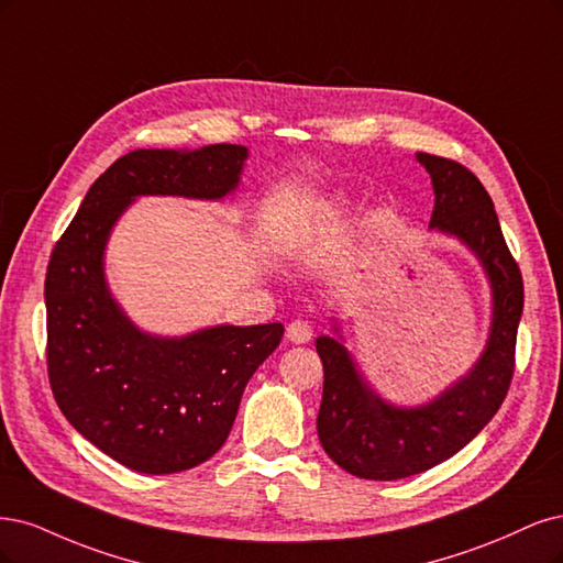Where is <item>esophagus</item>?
<instances>
[{"instance_id": "esophagus-1", "label": "esophagus", "mask_w": 563, "mask_h": 563, "mask_svg": "<svg viewBox=\"0 0 563 563\" xmlns=\"http://www.w3.org/2000/svg\"><path fill=\"white\" fill-rule=\"evenodd\" d=\"M287 339L292 343H308V341H311L313 339L311 322H306V320L289 322L287 324Z\"/></svg>"}]
</instances>
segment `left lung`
Instances as JSON below:
<instances>
[{"label": "left lung", "mask_w": 563, "mask_h": 563, "mask_svg": "<svg viewBox=\"0 0 563 563\" xmlns=\"http://www.w3.org/2000/svg\"><path fill=\"white\" fill-rule=\"evenodd\" d=\"M430 173V229L456 235L479 257L494 292L492 334L477 365L423 407H393L365 384L351 353L318 336L324 386L318 438L328 456L360 479H405L461 451L500 409L515 374L523 280L484 185L459 161L416 154Z\"/></svg>", "instance_id": "1"}]
</instances>
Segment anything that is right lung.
<instances>
[{"mask_svg": "<svg viewBox=\"0 0 563 563\" xmlns=\"http://www.w3.org/2000/svg\"><path fill=\"white\" fill-rule=\"evenodd\" d=\"M245 158L241 144L125 154L88 189L51 252L44 297L53 397L90 444L135 473H183L220 451L250 376L278 349L285 328L144 334L107 289V239L135 196L214 201L231 194Z\"/></svg>", "mask_w": 563, "mask_h": 563, "instance_id": "add662e5", "label": "right lung"}]
</instances>
